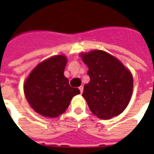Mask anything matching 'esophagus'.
I'll use <instances>...</instances> for the list:
<instances>
[{
	"label": "esophagus",
	"instance_id": "esophagus-1",
	"mask_svg": "<svg viewBox=\"0 0 154 154\" xmlns=\"http://www.w3.org/2000/svg\"><path fill=\"white\" fill-rule=\"evenodd\" d=\"M79 89H80V92H81V94H82V92H83V89H84V87L82 86V85H81V86L79 87Z\"/></svg>",
	"mask_w": 154,
	"mask_h": 154
}]
</instances>
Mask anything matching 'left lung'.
<instances>
[{"label": "left lung", "instance_id": "1", "mask_svg": "<svg viewBox=\"0 0 154 154\" xmlns=\"http://www.w3.org/2000/svg\"><path fill=\"white\" fill-rule=\"evenodd\" d=\"M90 81L82 96L94 115L109 119L126 108L133 92L131 72L117 58L101 50L82 55Z\"/></svg>", "mask_w": 154, "mask_h": 154}]
</instances>
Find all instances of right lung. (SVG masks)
Here are the masks:
<instances>
[{
    "instance_id": "obj_1",
    "label": "right lung",
    "mask_w": 154,
    "mask_h": 154,
    "mask_svg": "<svg viewBox=\"0 0 154 154\" xmlns=\"http://www.w3.org/2000/svg\"><path fill=\"white\" fill-rule=\"evenodd\" d=\"M67 59L58 55L42 61L32 70L24 85L30 106L44 117H57L69 107L72 97L80 94L64 76Z\"/></svg>"
}]
</instances>
